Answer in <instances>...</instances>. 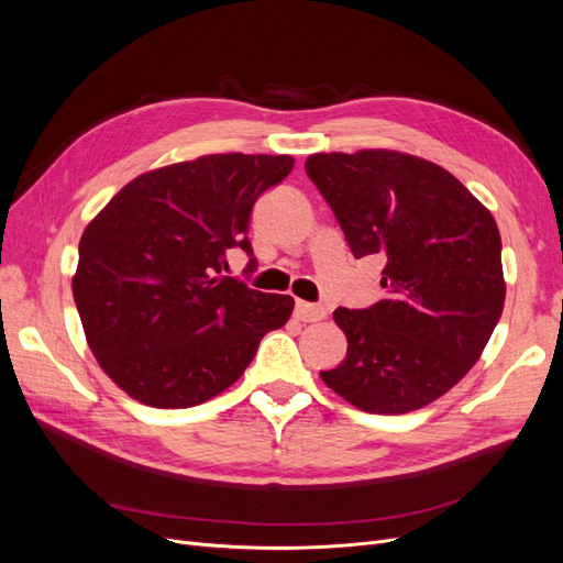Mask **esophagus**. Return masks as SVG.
I'll list each match as a JSON object with an SVG mask.
<instances>
[{"label":"esophagus","mask_w":563,"mask_h":563,"mask_svg":"<svg viewBox=\"0 0 563 563\" xmlns=\"http://www.w3.org/2000/svg\"><path fill=\"white\" fill-rule=\"evenodd\" d=\"M327 314H329L327 308H321V305L296 300V317L300 321H321V319H327Z\"/></svg>","instance_id":"1"}]
</instances>
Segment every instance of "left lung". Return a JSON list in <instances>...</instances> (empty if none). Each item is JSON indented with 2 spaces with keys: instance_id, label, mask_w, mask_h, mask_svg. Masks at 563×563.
Segmentation results:
<instances>
[{
  "instance_id": "1",
  "label": "left lung",
  "mask_w": 563,
  "mask_h": 563,
  "mask_svg": "<svg viewBox=\"0 0 563 563\" xmlns=\"http://www.w3.org/2000/svg\"><path fill=\"white\" fill-rule=\"evenodd\" d=\"M354 258L385 261V298L338 308L347 354L321 380L366 413L428 406L479 360L505 305L496 220L446 168L391 150L305 162Z\"/></svg>"
}]
</instances>
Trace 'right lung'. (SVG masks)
<instances>
[{"mask_svg": "<svg viewBox=\"0 0 563 563\" xmlns=\"http://www.w3.org/2000/svg\"><path fill=\"white\" fill-rule=\"evenodd\" d=\"M294 168L288 155H209L122 187L79 242L75 305L89 347L129 397L190 408L240 380L291 296L223 277L228 253L249 255L255 199Z\"/></svg>", "mask_w": 563, "mask_h": 563, "instance_id": "add662e5", "label": "right lung"}]
</instances>
